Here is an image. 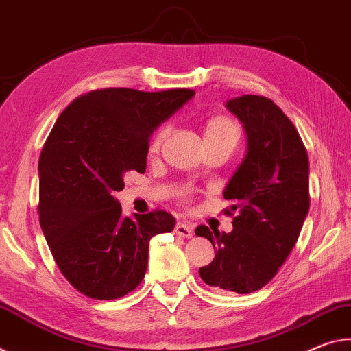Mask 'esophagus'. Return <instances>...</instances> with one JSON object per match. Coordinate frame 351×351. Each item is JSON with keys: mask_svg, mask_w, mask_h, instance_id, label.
<instances>
[{"mask_svg": "<svg viewBox=\"0 0 351 351\" xmlns=\"http://www.w3.org/2000/svg\"><path fill=\"white\" fill-rule=\"evenodd\" d=\"M174 233L180 238H191L194 234V227L188 222H179L174 228Z\"/></svg>", "mask_w": 351, "mask_h": 351, "instance_id": "1", "label": "esophagus"}]
</instances>
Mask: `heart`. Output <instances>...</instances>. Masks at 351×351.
<instances>
[{
	"instance_id": "obj_1",
	"label": "heart",
	"mask_w": 351,
	"mask_h": 351,
	"mask_svg": "<svg viewBox=\"0 0 351 351\" xmlns=\"http://www.w3.org/2000/svg\"><path fill=\"white\" fill-rule=\"evenodd\" d=\"M166 134H168V125L158 129L157 134H155L152 138L151 147L158 149ZM205 138H233V140H237L238 125L232 118L228 117H215L211 118L205 125Z\"/></svg>"
}]
</instances>
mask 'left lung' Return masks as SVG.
Listing matches in <instances>:
<instances>
[{
  "label": "left lung",
  "mask_w": 351,
  "mask_h": 351,
  "mask_svg": "<svg viewBox=\"0 0 351 351\" xmlns=\"http://www.w3.org/2000/svg\"><path fill=\"white\" fill-rule=\"evenodd\" d=\"M226 107L247 135L243 162L223 189L239 213L230 233L196 228L216 249L199 275L208 286L249 294L275 277L297 243L309 210V162L295 125L269 97L244 95Z\"/></svg>",
  "instance_id": "left-lung-1"
}]
</instances>
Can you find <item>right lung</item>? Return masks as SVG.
Listing matches in <instances>:
<instances>
[{
  "label": "right lung",
  "mask_w": 351,
  "mask_h": 351,
  "mask_svg": "<svg viewBox=\"0 0 351 351\" xmlns=\"http://www.w3.org/2000/svg\"><path fill=\"white\" fill-rule=\"evenodd\" d=\"M196 95L193 90H95L57 118L38 160V219L65 278L84 295L114 300L145 278L149 241L172 232L157 210L121 215L124 174H145L149 138Z\"/></svg>",
  "instance_id": "obj_1"
}]
</instances>
